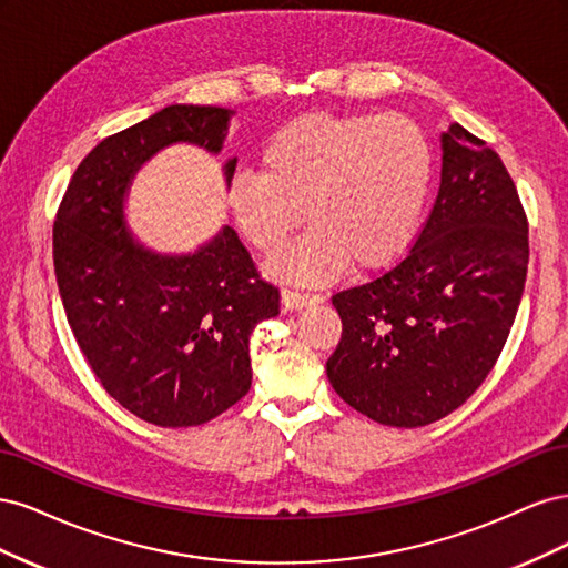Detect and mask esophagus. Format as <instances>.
Wrapping results in <instances>:
<instances>
[{
    "label": "esophagus",
    "mask_w": 568,
    "mask_h": 568,
    "mask_svg": "<svg viewBox=\"0 0 568 568\" xmlns=\"http://www.w3.org/2000/svg\"><path fill=\"white\" fill-rule=\"evenodd\" d=\"M320 294H311V291H298V288H284L282 291V303L288 307V311H298V307L320 303Z\"/></svg>",
    "instance_id": "34e87169"
}]
</instances>
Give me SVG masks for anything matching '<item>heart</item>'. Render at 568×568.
<instances>
[{
	"label": "heart",
	"instance_id": "b5f03b06",
	"mask_svg": "<svg viewBox=\"0 0 568 568\" xmlns=\"http://www.w3.org/2000/svg\"><path fill=\"white\" fill-rule=\"evenodd\" d=\"M434 175L422 128L405 115H303L261 151V173L230 184L236 230L277 253L305 220L313 230L272 263L286 280L329 282L351 261L382 267L415 239Z\"/></svg>",
	"mask_w": 568,
	"mask_h": 568
}]
</instances>
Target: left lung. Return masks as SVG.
I'll return each mask as SVG.
<instances>
[{
	"mask_svg": "<svg viewBox=\"0 0 568 568\" xmlns=\"http://www.w3.org/2000/svg\"><path fill=\"white\" fill-rule=\"evenodd\" d=\"M528 217L503 159L469 130L443 134V173L415 244L336 291L334 390L365 417L426 426L457 409L500 357L524 296Z\"/></svg>",
	"mask_w": 568,
	"mask_h": 568,
	"instance_id": "obj_1",
	"label": "left lung"
}]
</instances>
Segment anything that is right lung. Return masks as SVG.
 Instances as JSON below:
<instances>
[{
	"instance_id": "add662e5",
	"label": "right lung",
	"mask_w": 568,
	"mask_h": 568,
	"mask_svg": "<svg viewBox=\"0 0 568 568\" xmlns=\"http://www.w3.org/2000/svg\"><path fill=\"white\" fill-rule=\"evenodd\" d=\"M227 109L175 104L101 140L80 161L54 220V272L80 351L113 400L165 428L199 426L251 388L248 338L280 315L232 227L194 255L134 246L123 196L134 170L173 142L217 153ZM234 161L227 163V182Z\"/></svg>"
}]
</instances>
